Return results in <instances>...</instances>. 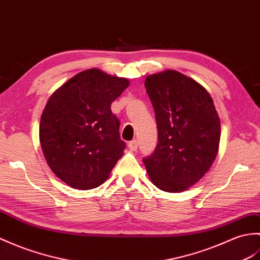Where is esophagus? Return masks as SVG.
<instances>
[{"instance_id":"1","label":"esophagus","mask_w":260,"mask_h":260,"mask_svg":"<svg viewBox=\"0 0 260 260\" xmlns=\"http://www.w3.org/2000/svg\"><path fill=\"white\" fill-rule=\"evenodd\" d=\"M137 147H138V142H137L136 140L131 141V142L128 143V148H129L131 150H133V152H135V150H137Z\"/></svg>"}]
</instances>
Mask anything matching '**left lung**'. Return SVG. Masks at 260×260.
<instances>
[{
  "label": "left lung",
  "instance_id": "left-lung-1",
  "mask_svg": "<svg viewBox=\"0 0 260 260\" xmlns=\"http://www.w3.org/2000/svg\"><path fill=\"white\" fill-rule=\"evenodd\" d=\"M145 87L158 129L155 152L143 161L160 190L180 192L195 185L218 154L220 119L212 96L177 71L148 75Z\"/></svg>",
  "mask_w": 260,
  "mask_h": 260
}]
</instances>
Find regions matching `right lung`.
I'll list each match as a JSON object with an SVG mask.
<instances>
[{
	"label": "right lung",
	"instance_id": "obj_1",
	"mask_svg": "<svg viewBox=\"0 0 260 260\" xmlns=\"http://www.w3.org/2000/svg\"><path fill=\"white\" fill-rule=\"evenodd\" d=\"M127 78L83 71L54 92L42 113L40 143L47 165L72 188H96L122 157L125 143L112 103Z\"/></svg>",
	"mask_w": 260,
	"mask_h": 260
}]
</instances>
